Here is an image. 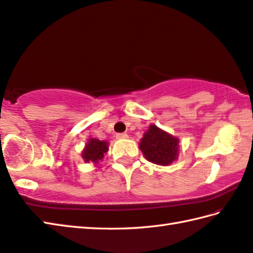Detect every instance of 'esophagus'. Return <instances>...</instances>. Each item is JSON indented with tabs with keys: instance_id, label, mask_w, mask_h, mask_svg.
I'll return each instance as SVG.
<instances>
[{
	"instance_id": "esophagus-1",
	"label": "esophagus",
	"mask_w": 253,
	"mask_h": 253,
	"mask_svg": "<svg viewBox=\"0 0 253 253\" xmlns=\"http://www.w3.org/2000/svg\"><path fill=\"white\" fill-rule=\"evenodd\" d=\"M127 137H128V135L126 134V132H119V134L116 135L117 139H125V138H127Z\"/></svg>"
}]
</instances>
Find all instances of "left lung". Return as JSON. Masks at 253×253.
<instances>
[{"label":"left lung","mask_w":253,"mask_h":253,"mask_svg":"<svg viewBox=\"0 0 253 253\" xmlns=\"http://www.w3.org/2000/svg\"><path fill=\"white\" fill-rule=\"evenodd\" d=\"M139 148L148 162L168 166L178 157L179 139L156 125H150L140 139Z\"/></svg>","instance_id":"obj_1"}]
</instances>
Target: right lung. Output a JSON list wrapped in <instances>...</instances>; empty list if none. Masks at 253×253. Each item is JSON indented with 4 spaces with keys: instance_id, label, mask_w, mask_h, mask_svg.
Listing matches in <instances>:
<instances>
[{
    "instance_id": "add662e5",
    "label": "right lung",
    "mask_w": 253,
    "mask_h": 253,
    "mask_svg": "<svg viewBox=\"0 0 253 253\" xmlns=\"http://www.w3.org/2000/svg\"><path fill=\"white\" fill-rule=\"evenodd\" d=\"M108 151V142L96 138H89L82 153V157L85 163L97 164L104 158L105 153Z\"/></svg>"
}]
</instances>
